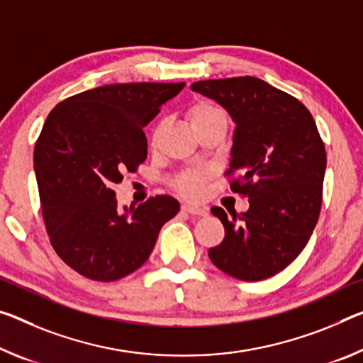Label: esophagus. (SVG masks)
I'll use <instances>...</instances> for the list:
<instances>
[{
	"mask_svg": "<svg viewBox=\"0 0 363 363\" xmlns=\"http://www.w3.org/2000/svg\"><path fill=\"white\" fill-rule=\"evenodd\" d=\"M182 211L184 213H189V215H197V216H206L208 215V211L205 208H200V206H194V205H189V203H184L182 205Z\"/></svg>",
	"mask_w": 363,
	"mask_h": 363,
	"instance_id": "1",
	"label": "esophagus"
}]
</instances>
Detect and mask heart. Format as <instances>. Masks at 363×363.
Here are the masks:
<instances>
[{"label":"heart","mask_w":363,"mask_h":363,"mask_svg":"<svg viewBox=\"0 0 363 363\" xmlns=\"http://www.w3.org/2000/svg\"><path fill=\"white\" fill-rule=\"evenodd\" d=\"M223 114H224L223 109L218 108L216 105H213V103L199 101L191 108V111H189V118H191V123L194 128H199L200 124H203L206 121H210L216 116H223ZM160 134H161V124L157 125V129L153 132V142L158 139ZM203 181H205L203 172L187 171L184 172V174L179 177V181H177V189H179L184 195H187V197H197L203 189Z\"/></svg>","instance_id":"b5f03b06"}]
</instances>
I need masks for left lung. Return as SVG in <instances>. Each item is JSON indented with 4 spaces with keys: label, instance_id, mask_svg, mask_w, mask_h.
<instances>
[{
    "label": "left lung",
    "instance_id": "8db88e82",
    "mask_svg": "<svg viewBox=\"0 0 363 363\" xmlns=\"http://www.w3.org/2000/svg\"><path fill=\"white\" fill-rule=\"evenodd\" d=\"M191 89L233 118L231 191L249 197L242 215L213 206L224 239L208 257L242 281H262L292 263L307 245L321 208L326 171L323 140L308 109L257 77L200 80Z\"/></svg>",
    "mask_w": 363,
    "mask_h": 363
}]
</instances>
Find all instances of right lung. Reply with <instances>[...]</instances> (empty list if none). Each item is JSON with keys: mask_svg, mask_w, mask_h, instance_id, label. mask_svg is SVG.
Returning <instances> with one entry per match:
<instances>
[{"mask_svg": "<svg viewBox=\"0 0 363 363\" xmlns=\"http://www.w3.org/2000/svg\"><path fill=\"white\" fill-rule=\"evenodd\" d=\"M184 85H103L61 101L45 121L33 150L43 221L56 254L85 278L134 273L179 211L169 195L121 210L113 186L145 161L142 128Z\"/></svg>", "mask_w": 363, "mask_h": 363, "instance_id": "1", "label": "right lung"}]
</instances>
